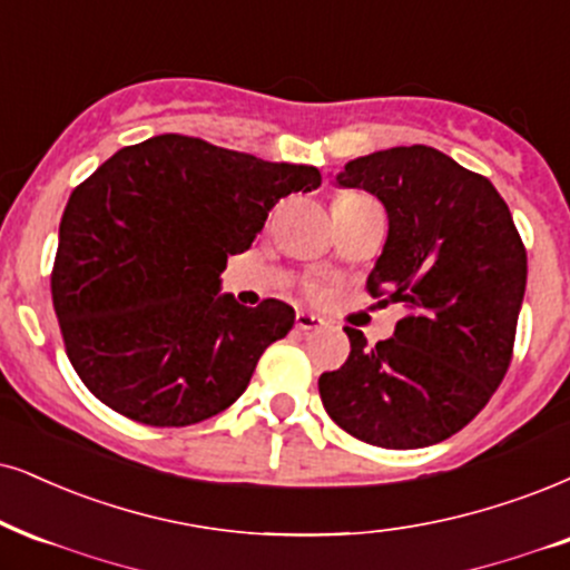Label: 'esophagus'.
<instances>
[{
	"mask_svg": "<svg viewBox=\"0 0 570 570\" xmlns=\"http://www.w3.org/2000/svg\"><path fill=\"white\" fill-rule=\"evenodd\" d=\"M322 325H325V320L320 317V314H312V312H298L296 314V327L298 330H320Z\"/></svg>",
	"mask_w": 570,
	"mask_h": 570,
	"instance_id": "obj_1",
	"label": "esophagus"
}]
</instances>
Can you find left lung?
<instances>
[{
	"mask_svg": "<svg viewBox=\"0 0 570 570\" xmlns=\"http://www.w3.org/2000/svg\"><path fill=\"white\" fill-rule=\"evenodd\" d=\"M333 181L385 206L389 235L367 285L406 314L375 346L346 327L351 354L322 372V404L372 446H433L487 406L510 367L525 293L521 235L487 177L428 145L354 158Z\"/></svg>",
	"mask_w": 570,
	"mask_h": 570,
	"instance_id": "8db88e82",
	"label": "left lung"
}]
</instances>
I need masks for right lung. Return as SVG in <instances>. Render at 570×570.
Masks as SVG:
<instances>
[{
	"mask_svg": "<svg viewBox=\"0 0 570 570\" xmlns=\"http://www.w3.org/2000/svg\"><path fill=\"white\" fill-rule=\"evenodd\" d=\"M322 185L320 168L262 160L195 137L121 147L70 193L52 304L83 385L145 425L214 417L285 338L293 306L222 293L227 258L250 248L274 203Z\"/></svg>",
	"mask_w": 570,
	"mask_h": 570,
	"instance_id": "right-lung-1",
	"label": "right lung"
}]
</instances>
